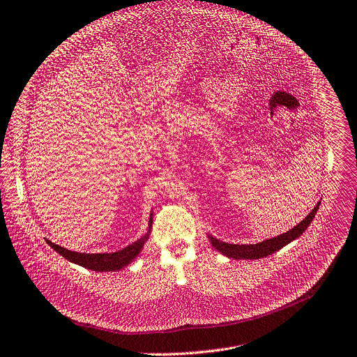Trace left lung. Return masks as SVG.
Listing matches in <instances>:
<instances>
[{"instance_id": "obj_1", "label": "left lung", "mask_w": 357, "mask_h": 357, "mask_svg": "<svg viewBox=\"0 0 357 357\" xmlns=\"http://www.w3.org/2000/svg\"><path fill=\"white\" fill-rule=\"evenodd\" d=\"M319 205L320 204L317 202V205L313 208V211L299 225H296L295 228H291L286 234H282V235L275 236L272 239H266L264 242H259V243H255V245H234V243L220 242L219 239H216L213 236H209V241H211L212 246L216 250H219L220 253L226 255L228 257H232V259H261V257H265L268 255H272L273 252L282 249L283 246H286L291 241H295L296 238H299L307 229V226L313 220V218H314V215L319 209Z\"/></svg>"}]
</instances>
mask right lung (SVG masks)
<instances>
[{
  "instance_id": "add662e5",
  "label": "right lung",
  "mask_w": 357,
  "mask_h": 357,
  "mask_svg": "<svg viewBox=\"0 0 357 357\" xmlns=\"http://www.w3.org/2000/svg\"><path fill=\"white\" fill-rule=\"evenodd\" d=\"M151 225H152V213L149 218V231L146 232L145 236L134 242L132 245H129L118 252L114 253H79V252H73L66 248H62L59 245L52 243L51 241H47V243L58 252L61 256L68 259L70 262L77 264L79 266H84L86 269L95 271V272H109V271H119L125 268L126 265L131 264L134 259L138 256L141 249L144 248L149 234H151Z\"/></svg>"
}]
</instances>
